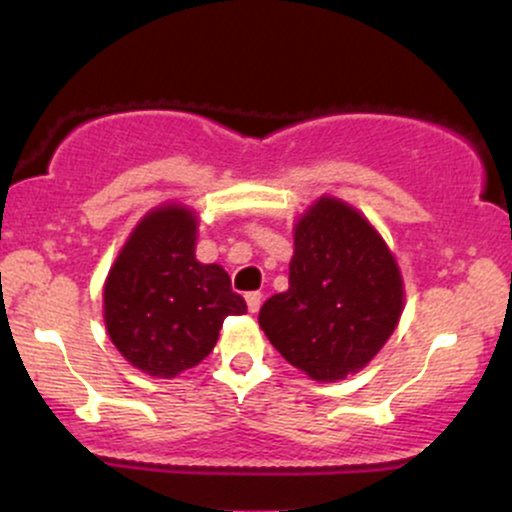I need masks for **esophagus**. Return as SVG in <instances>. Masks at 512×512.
<instances>
[{"mask_svg": "<svg viewBox=\"0 0 512 512\" xmlns=\"http://www.w3.org/2000/svg\"><path fill=\"white\" fill-rule=\"evenodd\" d=\"M245 301H248L250 313H257V310H260V305H262V293L260 291L245 293Z\"/></svg>", "mask_w": 512, "mask_h": 512, "instance_id": "1", "label": "esophagus"}]
</instances>
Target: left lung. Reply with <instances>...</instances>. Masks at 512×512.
I'll return each instance as SVG.
<instances>
[{
	"instance_id": "left-lung-1",
	"label": "left lung",
	"mask_w": 512,
	"mask_h": 512,
	"mask_svg": "<svg viewBox=\"0 0 512 512\" xmlns=\"http://www.w3.org/2000/svg\"><path fill=\"white\" fill-rule=\"evenodd\" d=\"M289 289L264 301L260 327L291 366L332 383L383 349L402 315L395 257L370 223L322 197L296 223Z\"/></svg>"
}]
</instances>
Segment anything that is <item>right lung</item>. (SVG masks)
Listing matches in <instances>:
<instances>
[{"label":"right lung","mask_w":512,"mask_h":512,"mask_svg":"<svg viewBox=\"0 0 512 512\" xmlns=\"http://www.w3.org/2000/svg\"><path fill=\"white\" fill-rule=\"evenodd\" d=\"M197 219L161 207L144 216L105 281V327L134 368L173 378L214 349L228 315L248 310L219 264L195 260Z\"/></svg>","instance_id":"right-lung-1"}]
</instances>
